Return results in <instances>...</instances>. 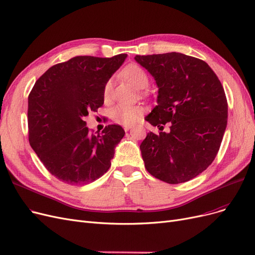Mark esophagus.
I'll return each mask as SVG.
<instances>
[{
	"label": "esophagus",
	"instance_id": "esophagus-1",
	"mask_svg": "<svg viewBox=\"0 0 255 255\" xmlns=\"http://www.w3.org/2000/svg\"><path fill=\"white\" fill-rule=\"evenodd\" d=\"M130 128H131V127H125L124 128H125V130H126V131H128V130L130 129Z\"/></svg>",
	"mask_w": 255,
	"mask_h": 255
}]
</instances>
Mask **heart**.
Instances as JSON below:
<instances>
[{
  "label": "heart",
  "mask_w": 255,
  "mask_h": 255,
  "mask_svg": "<svg viewBox=\"0 0 255 255\" xmlns=\"http://www.w3.org/2000/svg\"><path fill=\"white\" fill-rule=\"evenodd\" d=\"M125 77L137 89H145L148 86V76L145 71L137 65H129L124 70ZM113 80L110 79L105 86L104 96L108 99L111 95ZM143 114V109L139 106L117 105L110 111V116L115 122L124 126H133Z\"/></svg>",
  "instance_id": "obj_1"
}]
</instances>
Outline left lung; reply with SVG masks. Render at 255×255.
Masks as SVG:
<instances>
[{"label": "left lung", "mask_w": 255, "mask_h": 255, "mask_svg": "<svg viewBox=\"0 0 255 255\" xmlns=\"http://www.w3.org/2000/svg\"><path fill=\"white\" fill-rule=\"evenodd\" d=\"M135 60L158 87V106L145 120L162 129L170 126L168 133L150 131L142 141L145 168L169 184L187 182L215 160L225 133L228 105L221 81L204 60L178 52Z\"/></svg>", "instance_id": "left-lung-1"}]
</instances>
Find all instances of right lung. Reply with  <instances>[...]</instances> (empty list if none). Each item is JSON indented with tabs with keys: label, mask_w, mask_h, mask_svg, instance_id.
<instances>
[{
	"label": "right lung",
	"mask_w": 255,
	"mask_h": 255,
	"mask_svg": "<svg viewBox=\"0 0 255 255\" xmlns=\"http://www.w3.org/2000/svg\"><path fill=\"white\" fill-rule=\"evenodd\" d=\"M128 54L75 56L49 68L28 97L29 142L45 167L71 185L105 175L126 131L110 125L90 134L84 117L104 105L105 86Z\"/></svg>",
	"instance_id": "obj_1"
}]
</instances>
